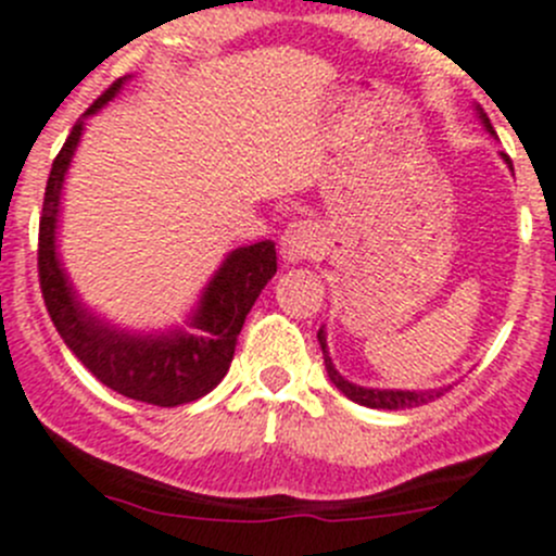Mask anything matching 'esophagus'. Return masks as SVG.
<instances>
[{"label": "esophagus", "mask_w": 556, "mask_h": 556, "mask_svg": "<svg viewBox=\"0 0 556 556\" xmlns=\"http://www.w3.org/2000/svg\"><path fill=\"white\" fill-rule=\"evenodd\" d=\"M279 252L288 263H302L320 252V232L309 222H290L288 230L282 232Z\"/></svg>", "instance_id": "obj_1"}]
</instances>
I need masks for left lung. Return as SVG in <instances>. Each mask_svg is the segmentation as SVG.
Wrapping results in <instances>:
<instances>
[{"label":"left lung","mask_w":556,"mask_h":556,"mask_svg":"<svg viewBox=\"0 0 556 556\" xmlns=\"http://www.w3.org/2000/svg\"><path fill=\"white\" fill-rule=\"evenodd\" d=\"M480 121L482 126L489 128L491 134H494V128H491V121L489 114L480 112ZM502 159L507 161V167L513 169L510 159H507L505 153H502ZM318 342H320V351H324V365H326V372H329L331 383H334L337 389H340L342 395L349 397V401L359 403V406H367V408H389V412H397V408H417V406H425V403L435 401V397H442L447 389H425V392H403V389H367V387H356V383L345 381V378L340 376V372L334 370V365H331L329 359V351H326V334L324 329L318 331Z\"/></svg>","instance_id":"1"}]
</instances>
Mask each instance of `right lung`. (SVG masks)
<instances>
[{"mask_svg":"<svg viewBox=\"0 0 556 556\" xmlns=\"http://www.w3.org/2000/svg\"><path fill=\"white\" fill-rule=\"evenodd\" d=\"M123 81L126 79L114 81L81 114V121L76 123L51 164L38 232V277L46 309L56 331L98 381L131 401L173 408L207 395L227 376L243 320L268 279L277 274V249L271 241H261L227 254V261L207 282L200 307L191 315L189 326L194 331L175 329L169 334H128L101 324L96 315L81 307L56 257L54 232L60 191L85 131V121L117 96Z\"/></svg>","mask_w":556,"mask_h":556,"instance_id":"right-lung-1","label":"right lung"}]
</instances>
